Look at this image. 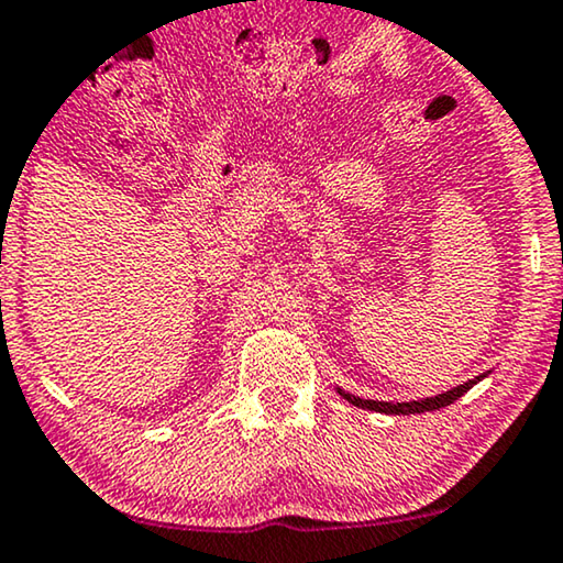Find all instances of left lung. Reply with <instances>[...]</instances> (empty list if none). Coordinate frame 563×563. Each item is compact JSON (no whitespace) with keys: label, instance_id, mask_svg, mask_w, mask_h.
<instances>
[{"label":"left lung","instance_id":"8db88e82","mask_svg":"<svg viewBox=\"0 0 563 563\" xmlns=\"http://www.w3.org/2000/svg\"><path fill=\"white\" fill-rule=\"evenodd\" d=\"M484 377H486V372H484V375L468 379V383L457 385V388H452V390H448V393H440V396H434V398H421V400H408V404H388V400H364V398H360V396H352V393H344L341 388H339V393H341V396H344L352 406L367 408V411L393 413V416H408V413L437 411V408H444V406L455 404V400H457L460 396H465V393H468L476 383H481V379H484Z\"/></svg>","mask_w":563,"mask_h":563}]
</instances>
